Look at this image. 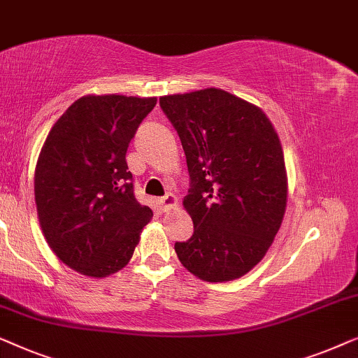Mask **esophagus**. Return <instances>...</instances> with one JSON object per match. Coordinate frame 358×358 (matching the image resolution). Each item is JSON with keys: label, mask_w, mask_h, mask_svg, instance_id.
<instances>
[{"label": "esophagus", "mask_w": 358, "mask_h": 358, "mask_svg": "<svg viewBox=\"0 0 358 358\" xmlns=\"http://www.w3.org/2000/svg\"><path fill=\"white\" fill-rule=\"evenodd\" d=\"M175 204H177V198H175L173 194H165L164 198L160 199V206H162V209H164V210L172 209Z\"/></svg>", "instance_id": "obj_1"}]
</instances>
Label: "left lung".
<instances>
[{
  "label": "left lung",
  "instance_id": "left-lung-1",
  "mask_svg": "<svg viewBox=\"0 0 358 358\" xmlns=\"http://www.w3.org/2000/svg\"><path fill=\"white\" fill-rule=\"evenodd\" d=\"M177 129L191 188L183 206L194 234L178 259L206 282L238 279L264 258L285 214L279 136L264 112L222 89L160 97Z\"/></svg>",
  "mask_w": 358,
  "mask_h": 358
}]
</instances>
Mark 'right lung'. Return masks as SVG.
Masks as SVG:
<instances>
[{"label":"right lung","mask_w":358,"mask_h":358,"mask_svg":"<svg viewBox=\"0 0 358 358\" xmlns=\"http://www.w3.org/2000/svg\"><path fill=\"white\" fill-rule=\"evenodd\" d=\"M155 97L85 95L53 124L35 167L38 222L69 268L105 278L128 264L152 209L138 203L127 150Z\"/></svg>","instance_id":"1"}]
</instances>
